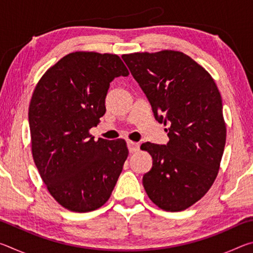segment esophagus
Returning <instances> with one entry per match:
<instances>
[{
  "mask_svg": "<svg viewBox=\"0 0 253 253\" xmlns=\"http://www.w3.org/2000/svg\"><path fill=\"white\" fill-rule=\"evenodd\" d=\"M127 146H128V149H129L130 153H135V152H138L139 151V144L138 143H135V142H131V140H128Z\"/></svg>",
  "mask_w": 253,
  "mask_h": 253,
  "instance_id": "esophagus-1",
  "label": "esophagus"
}]
</instances>
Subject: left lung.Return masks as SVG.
Segmentation results:
<instances>
[{"mask_svg": "<svg viewBox=\"0 0 253 253\" xmlns=\"http://www.w3.org/2000/svg\"><path fill=\"white\" fill-rule=\"evenodd\" d=\"M122 58L151 102L156 121L169 125L168 144L140 146L153 157L144 188L158 208L183 211L207 194L219 173L226 137L220 91L211 75L179 51Z\"/></svg>", "mask_w": 253, "mask_h": 253, "instance_id": "left-lung-1", "label": "left lung"}]
</instances>
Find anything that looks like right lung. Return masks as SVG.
<instances>
[{"mask_svg": "<svg viewBox=\"0 0 253 253\" xmlns=\"http://www.w3.org/2000/svg\"><path fill=\"white\" fill-rule=\"evenodd\" d=\"M129 75L117 54L76 51L50 67L29 106L33 161L49 193L72 212H90L110 198L128 156L124 139H93L116 77Z\"/></svg>", "mask_w": 253, "mask_h": 253, "instance_id": "1", "label": "right lung"}]
</instances>
